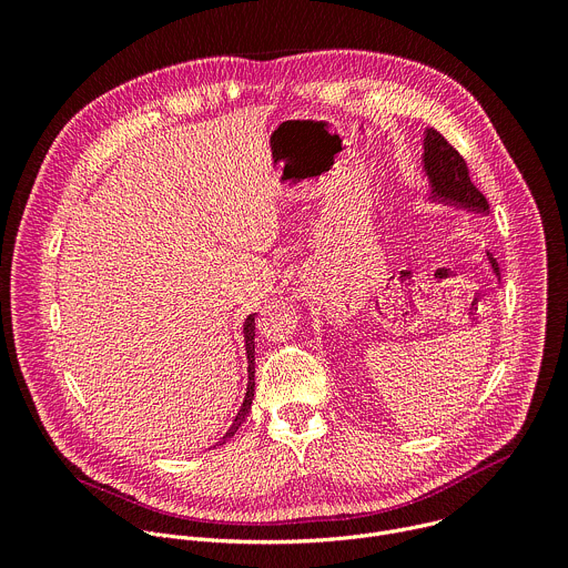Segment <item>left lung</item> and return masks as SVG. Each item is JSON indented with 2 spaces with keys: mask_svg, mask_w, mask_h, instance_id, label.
<instances>
[{
  "mask_svg": "<svg viewBox=\"0 0 568 568\" xmlns=\"http://www.w3.org/2000/svg\"><path fill=\"white\" fill-rule=\"evenodd\" d=\"M423 171L429 182V200L471 213L488 215L490 204L485 195L471 184L469 171L460 152L434 128L425 130L423 139ZM493 274L501 281L499 263L488 254Z\"/></svg>",
  "mask_w": 568,
  "mask_h": 568,
  "instance_id": "8db88e82",
  "label": "left lung"
}]
</instances>
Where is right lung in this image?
Masks as SVG:
<instances>
[{"label":"right lung","mask_w":568,"mask_h":568,"mask_svg":"<svg viewBox=\"0 0 568 568\" xmlns=\"http://www.w3.org/2000/svg\"><path fill=\"white\" fill-rule=\"evenodd\" d=\"M242 337H245V353H247V393H245V399H242V404H240V409H237V416L233 418V423H231V427L226 429V434L217 440V445H224L237 429H240V425L245 423V418L250 416V412H252V399H254V386H256V357H254V353H256V346H254V337H256V312L254 314H250L247 318H245V323H242Z\"/></svg>","instance_id":"right-lung-1"}]
</instances>
